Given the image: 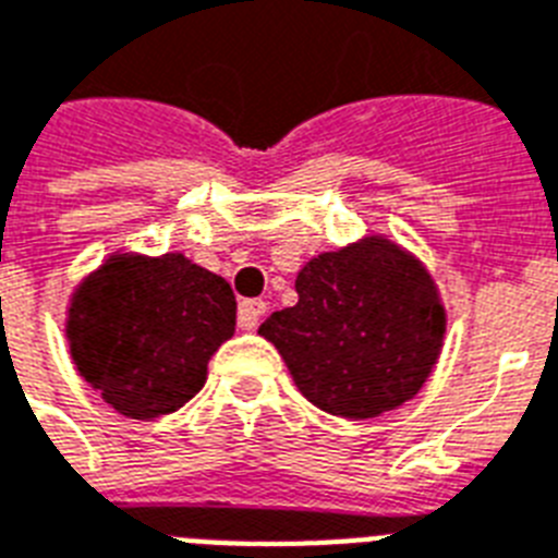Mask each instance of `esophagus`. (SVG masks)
<instances>
[{"label": "esophagus", "instance_id": "esophagus-1", "mask_svg": "<svg viewBox=\"0 0 558 558\" xmlns=\"http://www.w3.org/2000/svg\"><path fill=\"white\" fill-rule=\"evenodd\" d=\"M267 311V302L262 300H244L242 305H239V328L242 331H253L258 325V319L265 316Z\"/></svg>", "mask_w": 558, "mask_h": 558}]
</instances>
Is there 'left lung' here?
Instances as JSON below:
<instances>
[{"instance_id": "left-lung-1", "label": "left lung", "mask_w": 558, "mask_h": 558, "mask_svg": "<svg viewBox=\"0 0 558 558\" xmlns=\"http://www.w3.org/2000/svg\"><path fill=\"white\" fill-rule=\"evenodd\" d=\"M296 293L300 302L267 316L258 333L316 409L368 421L429 380L447 307L426 265L403 244L368 233L307 258Z\"/></svg>"}]
</instances>
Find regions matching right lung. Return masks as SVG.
I'll return each mask as SVG.
<instances>
[{
	"instance_id": "add662e5",
	"label": "right lung",
	"mask_w": 558,
	"mask_h": 558,
	"mask_svg": "<svg viewBox=\"0 0 558 558\" xmlns=\"http://www.w3.org/2000/svg\"><path fill=\"white\" fill-rule=\"evenodd\" d=\"M235 333V296L184 253L118 251L71 291L65 340L80 377L132 421L178 412Z\"/></svg>"
}]
</instances>
